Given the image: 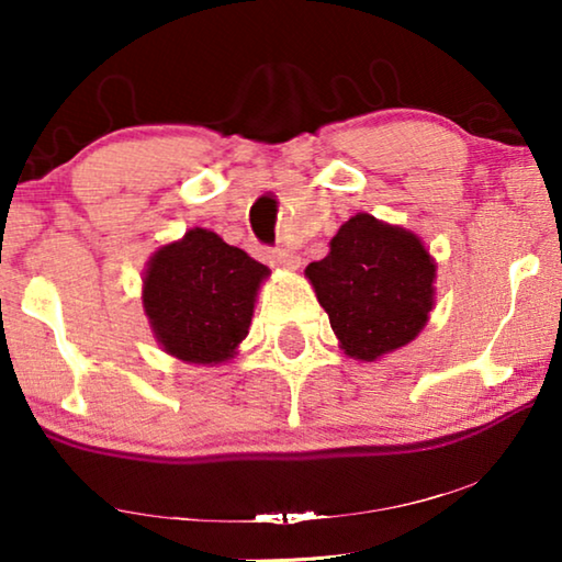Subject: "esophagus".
<instances>
[{
  "mask_svg": "<svg viewBox=\"0 0 562 562\" xmlns=\"http://www.w3.org/2000/svg\"><path fill=\"white\" fill-rule=\"evenodd\" d=\"M268 258H271L273 266L283 268V271H296L299 263H302V260H299V256H294V252L283 250V248L271 250V252H268Z\"/></svg>",
  "mask_w": 562,
  "mask_h": 562,
  "instance_id": "34e87169",
  "label": "esophagus"
}]
</instances>
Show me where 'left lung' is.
Masks as SVG:
<instances>
[{
  "instance_id": "obj_1",
  "label": "left lung",
  "mask_w": 562,
  "mask_h": 562,
  "mask_svg": "<svg viewBox=\"0 0 562 562\" xmlns=\"http://www.w3.org/2000/svg\"><path fill=\"white\" fill-rule=\"evenodd\" d=\"M345 356L373 363L409 345L435 306L437 263L412 229L358 212L304 271Z\"/></svg>"
}]
</instances>
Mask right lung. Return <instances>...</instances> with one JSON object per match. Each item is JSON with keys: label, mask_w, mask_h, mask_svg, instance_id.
I'll use <instances>...</instances> for the list:
<instances>
[{"label": "right lung", "mask_w": 562, "mask_h": 562, "mask_svg": "<svg viewBox=\"0 0 562 562\" xmlns=\"http://www.w3.org/2000/svg\"><path fill=\"white\" fill-rule=\"evenodd\" d=\"M271 271L217 233L191 227L153 252L143 273V310L168 356L220 366L248 337L256 296Z\"/></svg>", "instance_id": "1"}]
</instances>
